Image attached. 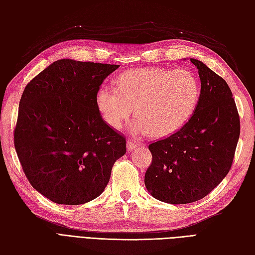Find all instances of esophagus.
Masks as SVG:
<instances>
[{
  "instance_id": "34e87169",
  "label": "esophagus",
  "mask_w": 255,
  "mask_h": 255,
  "mask_svg": "<svg viewBox=\"0 0 255 255\" xmlns=\"http://www.w3.org/2000/svg\"><path fill=\"white\" fill-rule=\"evenodd\" d=\"M137 146V143L136 142H134V141H130V140H128V143H127V149H128V152H130V151H133L135 148Z\"/></svg>"
}]
</instances>
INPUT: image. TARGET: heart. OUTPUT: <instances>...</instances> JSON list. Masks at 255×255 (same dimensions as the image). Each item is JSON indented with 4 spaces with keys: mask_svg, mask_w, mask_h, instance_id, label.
Segmentation results:
<instances>
[{
    "mask_svg": "<svg viewBox=\"0 0 255 255\" xmlns=\"http://www.w3.org/2000/svg\"><path fill=\"white\" fill-rule=\"evenodd\" d=\"M117 88L100 87L96 104L107 126L120 129L135 112L136 134L166 137L179 130L194 114L200 85L194 73L184 69L137 68L116 79Z\"/></svg>",
    "mask_w": 255,
    "mask_h": 255,
    "instance_id": "obj_1",
    "label": "heart"
}]
</instances>
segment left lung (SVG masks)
<instances>
[{
  "label": "left lung",
  "instance_id": "left-lung-1",
  "mask_svg": "<svg viewBox=\"0 0 255 255\" xmlns=\"http://www.w3.org/2000/svg\"><path fill=\"white\" fill-rule=\"evenodd\" d=\"M190 61L201 81L195 113L177 132L149 144L152 163L144 174L151 196L170 204L196 202L218 186L232 166L241 133L227 82L202 61Z\"/></svg>",
  "mask_w": 255,
  "mask_h": 255
}]
</instances>
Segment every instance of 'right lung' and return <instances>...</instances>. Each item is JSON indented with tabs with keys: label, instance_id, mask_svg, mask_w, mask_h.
Returning a JSON list of instances; mask_svg holds the SVG:
<instances>
[{
	"label": "right lung",
	"instance_id": "right-lung-1",
	"mask_svg": "<svg viewBox=\"0 0 255 255\" xmlns=\"http://www.w3.org/2000/svg\"><path fill=\"white\" fill-rule=\"evenodd\" d=\"M119 65L59 59L23 91L14 148L30 185L57 204L80 205L102 194L126 138L100 115L96 98Z\"/></svg>",
	"mask_w": 255,
	"mask_h": 255
}]
</instances>
